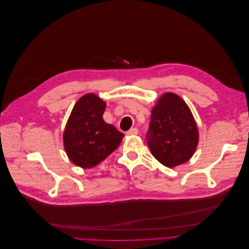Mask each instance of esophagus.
<instances>
[{
  "instance_id": "1",
  "label": "esophagus",
  "mask_w": 249,
  "mask_h": 249,
  "mask_svg": "<svg viewBox=\"0 0 249 249\" xmlns=\"http://www.w3.org/2000/svg\"><path fill=\"white\" fill-rule=\"evenodd\" d=\"M138 133V129L136 127H133V128H130L128 131H127V134L128 135H136Z\"/></svg>"
}]
</instances>
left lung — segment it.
Returning <instances> with one entry per match:
<instances>
[{
    "instance_id": "obj_1",
    "label": "left lung",
    "mask_w": 249,
    "mask_h": 249,
    "mask_svg": "<svg viewBox=\"0 0 249 249\" xmlns=\"http://www.w3.org/2000/svg\"><path fill=\"white\" fill-rule=\"evenodd\" d=\"M152 155L164 166L174 168L187 162L198 143L192 114L180 97L164 94L152 110L146 134Z\"/></svg>"
}]
</instances>
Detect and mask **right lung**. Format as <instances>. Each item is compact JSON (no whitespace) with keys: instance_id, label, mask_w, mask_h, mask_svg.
<instances>
[{"instance_id":"obj_1","label":"right lung","mask_w":249,"mask_h":249,"mask_svg":"<svg viewBox=\"0 0 249 249\" xmlns=\"http://www.w3.org/2000/svg\"><path fill=\"white\" fill-rule=\"evenodd\" d=\"M106 104L94 94L81 97L74 105L64 132L71 161L84 169L95 167L114 152L124 133L103 120Z\"/></svg>"}]
</instances>
